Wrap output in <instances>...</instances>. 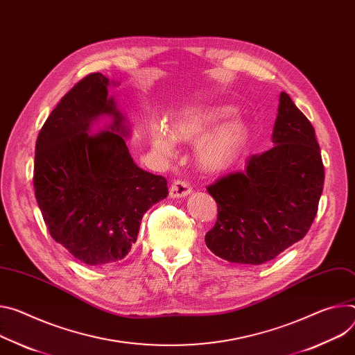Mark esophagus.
<instances>
[{"mask_svg":"<svg viewBox=\"0 0 355 355\" xmlns=\"http://www.w3.org/2000/svg\"><path fill=\"white\" fill-rule=\"evenodd\" d=\"M191 191H192V188L187 181L177 180L170 187V197L171 198H182V197H187L188 194H191Z\"/></svg>","mask_w":355,"mask_h":355,"instance_id":"obj_1","label":"esophagus"}]
</instances>
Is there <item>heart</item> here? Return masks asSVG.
Wrapping results in <instances>:
<instances>
[{
	"instance_id": "heart-1",
	"label": "heart",
	"mask_w": 355,
	"mask_h": 355,
	"mask_svg": "<svg viewBox=\"0 0 355 355\" xmlns=\"http://www.w3.org/2000/svg\"><path fill=\"white\" fill-rule=\"evenodd\" d=\"M234 112L230 106L188 109L173 120L171 132L164 124H153L151 146L159 154L173 155L177 141L198 143L196 154L200 167L220 173L235 164L248 141V128L241 120L228 121L210 131Z\"/></svg>"
}]
</instances>
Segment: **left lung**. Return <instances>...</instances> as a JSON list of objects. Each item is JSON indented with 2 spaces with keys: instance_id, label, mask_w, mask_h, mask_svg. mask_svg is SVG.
Here are the masks:
<instances>
[{
  "instance_id": "1",
  "label": "left lung",
  "mask_w": 355,
  "mask_h": 355,
  "mask_svg": "<svg viewBox=\"0 0 355 355\" xmlns=\"http://www.w3.org/2000/svg\"><path fill=\"white\" fill-rule=\"evenodd\" d=\"M275 146L243 171L207 187L218 205L208 249L222 259L262 265L306 236L323 192L324 166L309 119L280 93Z\"/></svg>"
}]
</instances>
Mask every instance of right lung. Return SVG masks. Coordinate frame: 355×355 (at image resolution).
<instances>
[{
	"label": "right lung",
	"instance_id": "add662e5",
	"mask_svg": "<svg viewBox=\"0 0 355 355\" xmlns=\"http://www.w3.org/2000/svg\"><path fill=\"white\" fill-rule=\"evenodd\" d=\"M109 85L102 73L78 82L46 119L35 146L34 189L48 231L89 266L121 261L137 241L143 215L168 196L167 180L141 170L128 153L123 137L130 132ZM103 115L112 121L89 135Z\"/></svg>",
	"mask_w": 355,
	"mask_h": 355
}]
</instances>
